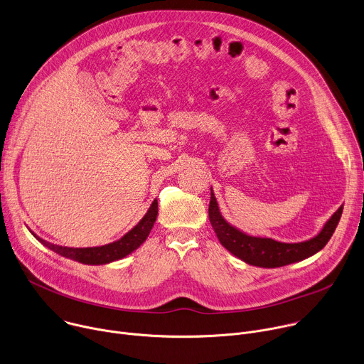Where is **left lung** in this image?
I'll return each mask as SVG.
<instances>
[{
	"label": "left lung",
	"instance_id": "left-lung-1",
	"mask_svg": "<svg viewBox=\"0 0 364 364\" xmlns=\"http://www.w3.org/2000/svg\"><path fill=\"white\" fill-rule=\"evenodd\" d=\"M343 205L326 222L323 229L308 240L285 243L272 237L252 236L230 225L220 213L213 188H210L209 219L219 242L240 261L259 268H279L295 264L320 252L331 239L340 218Z\"/></svg>",
	"mask_w": 364,
	"mask_h": 364
}]
</instances>
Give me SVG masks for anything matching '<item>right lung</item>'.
<instances>
[{
	"mask_svg": "<svg viewBox=\"0 0 364 364\" xmlns=\"http://www.w3.org/2000/svg\"><path fill=\"white\" fill-rule=\"evenodd\" d=\"M159 215V201L155 198L149 209L146 210L145 216L128 232L125 233L121 239L103 245V246H93V247H68V246H59L55 243H50L47 240H43L38 237L36 233L31 235L46 247L50 250L56 252L58 255L72 259V261L85 264V265H107L115 261H119V259L128 256L134 250H136L148 237L155 219H157Z\"/></svg>",
	"mask_w": 364,
	"mask_h": 364,
	"instance_id": "1",
	"label": "right lung"
}]
</instances>
